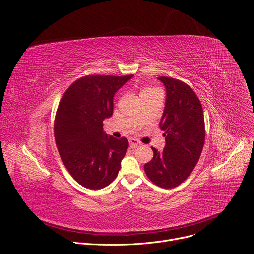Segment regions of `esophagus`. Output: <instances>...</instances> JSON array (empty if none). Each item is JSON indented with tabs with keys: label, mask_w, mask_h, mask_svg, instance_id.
<instances>
[{
	"label": "esophagus",
	"mask_w": 254,
	"mask_h": 254,
	"mask_svg": "<svg viewBox=\"0 0 254 254\" xmlns=\"http://www.w3.org/2000/svg\"><path fill=\"white\" fill-rule=\"evenodd\" d=\"M129 143H130L131 148H135V147H137L140 144V142L137 139H135V138H131L129 140Z\"/></svg>",
	"instance_id": "esophagus-1"
}]
</instances>
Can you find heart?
I'll list each match as a JSON object with an SVG mask.
<instances>
[{"mask_svg": "<svg viewBox=\"0 0 254 254\" xmlns=\"http://www.w3.org/2000/svg\"><path fill=\"white\" fill-rule=\"evenodd\" d=\"M157 91H159L158 89H154V88H145V89H143V90L141 91L140 96H141V95H145V94H151V93H154V92H157Z\"/></svg>", "mask_w": 254, "mask_h": 254, "instance_id": "b5f03b06", "label": "heart"}]
</instances>
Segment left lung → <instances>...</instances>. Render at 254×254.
<instances>
[{
	"label": "left lung",
	"mask_w": 254,
	"mask_h": 254,
	"mask_svg": "<svg viewBox=\"0 0 254 254\" xmlns=\"http://www.w3.org/2000/svg\"><path fill=\"white\" fill-rule=\"evenodd\" d=\"M166 88L165 109L160 122L166 144L144 164L148 180L163 189L180 186L198 163L205 141L202 104L192 89L177 79L158 78Z\"/></svg>",
	"instance_id": "obj_1"
}]
</instances>
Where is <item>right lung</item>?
<instances>
[{"label":"right lung","mask_w":254,"mask_h":254,"mask_svg":"<svg viewBox=\"0 0 254 254\" xmlns=\"http://www.w3.org/2000/svg\"><path fill=\"white\" fill-rule=\"evenodd\" d=\"M132 77H82L59 101L54 120L58 153L73 180L87 189L109 186L121 168L128 140L108 136L102 122L113 115L115 93Z\"/></svg>","instance_id":"1"}]
</instances>
